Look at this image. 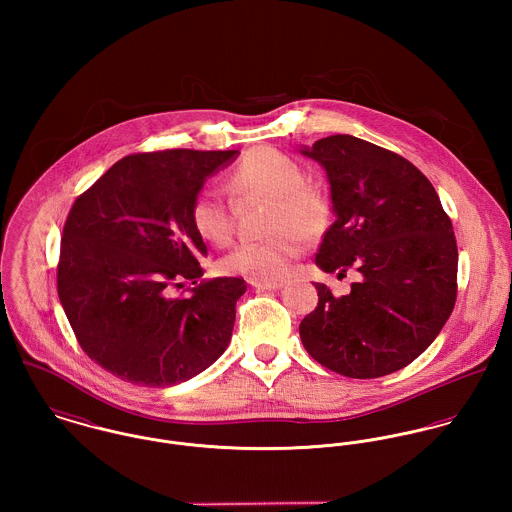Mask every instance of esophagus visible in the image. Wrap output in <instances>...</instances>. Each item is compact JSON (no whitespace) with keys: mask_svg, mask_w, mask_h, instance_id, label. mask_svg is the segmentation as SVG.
<instances>
[{"mask_svg":"<svg viewBox=\"0 0 512 512\" xmlns=\"http://www.w3.org/2000/svg\"><path fill=\"white\" fill-rule=\"evenodd\" d=\"M252 288L256 290H262V292H272V290H280L284 284L282 282H258V280H252L250 282Z\"/></svg>","mask_w":512,"mask_h":512,"instance_id":"34e87169","label":"esophagus"}]
</instances>
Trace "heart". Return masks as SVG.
Returning a JSON list of instances; mask_svg holds the SVG:
<instances>
[{
  "label": "heart",
  "instance_id": "1",
  "mask_svg": "<svg viewBox=\"0 0 512 512\" xmlns=\"http://www.w3.org/2000/svg\"><path fill=\"white\" fill-rule=\"evenodd\" d=\"M228 189L238 205L268 201L266 232L260 242H240L219 260L226 276L258 282L284 278L290 264L303 254L307 238H319L331 224L327 191L305 179V169L276 147L250 149L228 173ZM195 230L213 244H226L234 232V205L217 189H201L191 203Z\"/></svg>",
  "mask_w": 512,
  "mask_h": 512
}]
</instances>
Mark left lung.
Returning a JSON list of instances; mask_svg holds the SVG:
<instances>
[{
    "mask_svg": "<svg viewBox=\"0 0 512 512\" xmlns=\"http://www.w3.org/2000/svg\"><path fill=\"white\" fill-rule=\"evenodd\" d=\"M307 157L331 183L337 215L315 264L363 274L335 297L315 284L317 307L299 323L305 351L349 378H378L418 359L457 297V242L428 177L402 155L355 136L317 140Z\"/></svg>",
    "mask_w": 512,
    "mask_h": 512,
    "instance_id": "left-lung-1",
    "label": "left lung"
}]
</instances>
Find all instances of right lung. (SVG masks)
Wrapping results in <instances>:
<instances>
[{
	"instance_id": "1",
	"label": "right lung",
	"mask_w": 512,
	"mask_h": 512,
	"mask_svg": "<svg viewBox=\"0 0 512 512\" xmlns=\"http://www.w3.org/2000/svg\"><path fill=\"white\" fill-rule=\"evenodd\" d=\"M236 153H132L76 197L63 228L57 292L82 351L114 376L171 386L228 347L246 284L201 280L207 246L191 222V203ZM183 281L196 288L173 296Z\"/></svg>"
}]
</instances>
